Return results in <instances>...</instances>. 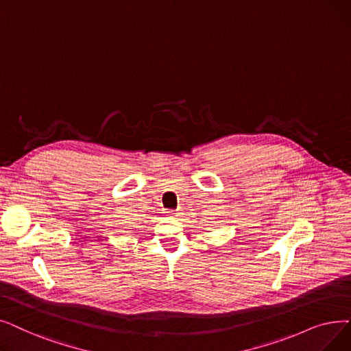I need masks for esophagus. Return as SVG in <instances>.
Returning a JSON list of instances; mask_svg holds the SVG:
<instances>
[{"instance_id": "esophagus-1", "label": "esophagus", "mask_w": 351, "mask_h": 351, "mask_svg": "<svg viewBox=\"0 0 351 351\" xmlns=\"http://www.w3.org/2000/svg\"><path fill=\"white\" fill-rule=\"evenodd\" d=\"M166 213H167V215H169L171 218H176V217H179V212H178L176 209H167V210H166Z\"/></svg>"}]
</instances>
